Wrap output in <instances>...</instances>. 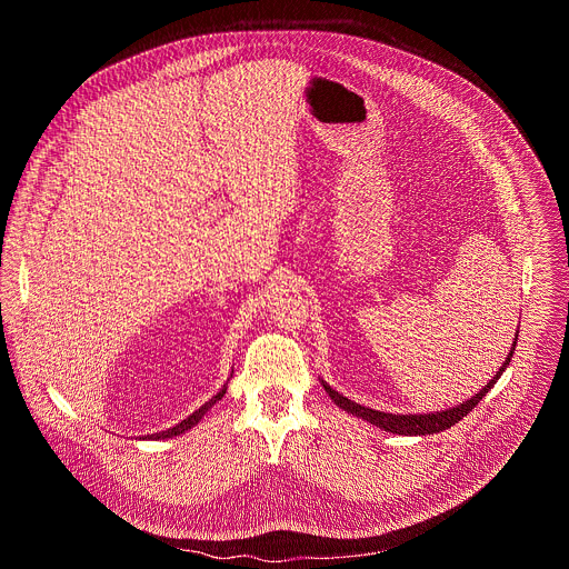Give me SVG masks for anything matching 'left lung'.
Wrapping results in <instances>:
<instances>
[{
  "label": "left lung",
  "instance_id": "1",
  "mask_svg": "<svg viewBox=\"0 0 569 569\" xmlns=\"http://www.w3.org/2000/svg\"><path fill=\"white\" fill-rule=\"evenodd\" d=\"M516 345H518V331H516V342L511 345V351L507 356V360L502 362V367L496 371V376L486 382L475 396H470L468 400L455 405V408H448V410H441V412H430V415H389V412H378V410H371V408H365V405L360 402H353L349 400L347 396H342L340 391H336L327 380H321L323 389H327V393L336 400L338 408H342L345 412L358 417V419H365L367 423L385 430V432H393V435H405V437H426V435H437V432H443L448 428H452L455 423H459L466 415H470L475 410V405L491 391V387L500 380V376L505 373V369L509 367L511 358H513V351H516Z\"/></svg>",
  "mask_w": 569,
  "mask_h": 569
}]
</instances>
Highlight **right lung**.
Returning a JSON list of instances; mask_svg holds the SVG:
<instances>
[{
	"label": "right lung",
	"mask_w": 569,
	"mask_h": 569,
	"mask_svg": "<svg viewBox=\"0 0 569 569\" xmlns=\"http://www.w3.org/2000/svg\"><path fill=\"white\" fill-rule=\"evenodd\" d=\"M233 373V371H231ZM224 391H227V385H222V389L216 393V396H211L200 410H196L191 417H187L182 423H178V426H173V428H169V430H161V432H154V435H146V439H152V441H159V439H173V437H178V435H184L187 430H191L193 426H198L200 423V419L213 408V405L224 396Z\"/></svg>",
	"instance_id": "right-lung-1"
}]
</instances>
